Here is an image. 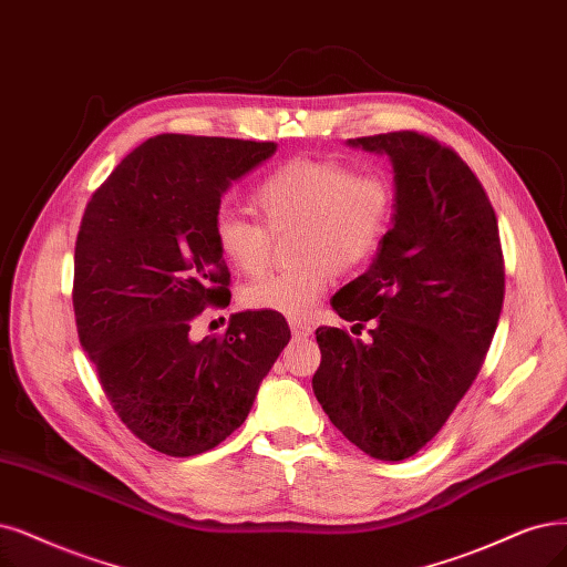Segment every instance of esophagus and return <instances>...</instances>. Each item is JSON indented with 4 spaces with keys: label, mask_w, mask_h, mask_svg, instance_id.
<instances>
[{
    "label": "esophagus",
    "mask_w": 567,
    "mask_h": 567,
    "mask_svg": "<svg viewBox=\"0 0 567 567\" xmlns=\"http://www.w3.org/2000/svg\"><path fill=\"white\" fill-rule=\"evenodd\" d=\"M289 327H291V333H295V337H308V333L312 331V327L301 322V320H291Z\"/></svg>",
    "instance_id": "esophagus-1"
}]
</instances>
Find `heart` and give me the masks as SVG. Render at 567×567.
I'll return each instance as SVG.
<instances>
[{
  "label": "heart",
  "mask_w": 567,
  "mask_h": 567,
  "mask_svg": "<svg viewBox=\"0 0 567 567\" xmlns=\"http://www.w3.org/2000/svg\"><path fill=\"white\" fill-rule=\"evenodd\" d=\"M255 203L271 234L297 228L295 259L301 264L247 285L243 301L251 310L306 320L333 270L360 268L381 249L394 192L385 177L358 175L341 161L291 158L257 186ZM268 229L230 207L215 217L221 257L247 276H257L270 259Z\"/></svg>",
  "instance_id": "obj_1"
}]
</instances>
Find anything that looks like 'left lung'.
<instances>
[{"label": "left lung", "mask_w": 567, "mask_h": 567, "mask_svg": "<svg viewBox=\"0 0 567 567\" xmlns=\"http://www.w3.org/2000/svg\"><path fill=\"white\" fill-rule=\"evenodd\" d=\"M388 156L394 209L371 266L331 299L339 318L316 331L312 390L348 442L406 460L444 427L484 364L505 299L495 209L470 165L436 140L400 131L348 140Z\"/></svg>", "instance_id": "8db88e82"}]
</instances>
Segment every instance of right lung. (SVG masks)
Returning <instances> with one entry per match:
<instances>
[{
  "mask_svg": "<svg viewBox=\"0 0 567 567\" xmlns=\"http://www.w3.org/2000/svg\"><path fill=\"white\" fill-rule=\"evenodd\" d=\"M276 142L156 135L93 194L74 249V316L114 411L146 446L198 455L236 432L291 333L282 316L236 312L192 339L205 306H228L215 217L228 186Z\"/></svg>",
  "mask_w": 567,
  "mask_h": 567,
  "instance_id": "1",
  "label": "right lung"
}]
</instances>
